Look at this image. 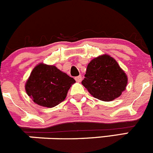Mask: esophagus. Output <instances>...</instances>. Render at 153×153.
<instances>
[{
    "label": "esophagus",
    "instance_id": "1",
    "mask_svg": "<svg viewBox=\"0 0 153 153\" xmlns=\"http://www.w3.org/2000/svg\"><path fill=\"white\" fill-rule=\"evenodd\" d=\"M75 80H76L77 82H80L82 81V76H81V75H79V76L75 77Z\"/></svg>",
    "mask_w": 153,
    "mask_h": 153
}]
</instances>
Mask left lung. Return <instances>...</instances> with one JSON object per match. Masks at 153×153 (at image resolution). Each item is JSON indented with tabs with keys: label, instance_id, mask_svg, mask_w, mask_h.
<instances>
[{
	"label": "left lung",
	"instance_id": "obj_1",
	"mask_svg": "<svg viewBox=\"0 0 153 153\" xmlns=\"http://www.w3.org/2000/svg\"><path fill=\"white\" fill-rule=\"evenodd\" d=\"M82 84L94 97L108 102L126 89L127 76L117 62L105 54L90 62Z\"/></svg>",
	"mask_w": 153,
	"mask_h": 153
}]
</instances>
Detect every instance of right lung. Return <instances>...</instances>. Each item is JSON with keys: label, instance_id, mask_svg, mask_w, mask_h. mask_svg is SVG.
<instances>
[{"label": "right lung", "instance_id": "obj_1", "mask_svg": "<svg viewBox=\"0 0 153 153\" xmlns=\"http://www.w3.org/2000/svg\"><path fill=\"white\" fill-rule=\"evenodd\" d=\"M75 79L53 65L39 64L30 74L25 85L28 96L36 103L52 108L65 100Z\"/></svg>", "mask_w": 153, "mask_h": 153}]
</instances>
